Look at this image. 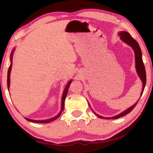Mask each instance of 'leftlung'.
Returning <instances> with one entry per match:
<instances>
[{
	"mask_svg": "<svg viewBox=\"0 0 153 153\" xmlns=\"http://www.w3.org/2000/svg\"><path fill=\"white\" fill-rule=\"evenodd\" d=\"M120 35L121 36V39L124 42H126L130 46L133 48L134 51V53H135V59H136V70L137 72H138V76L140 77V79L142 82V84H143V87H142V90L141 92V96L142 95V93L144 92V87L145 85H146V71H145V67H144V65L143 63V61H142V52H141V49L140 48V46L138 45V43L136 42V40H134V38L131 37V35L129 34L128 32H120ZM139 101V100H138ZM137 102L136 104H134L132 107H131L130 108H128V109L124 111L123 113H120V115H117L115 116V117H105V119H107V120H109V119H113V120H115V119H118L121 117H123V116L126 115L127 114H128L129 113H130L131 111L134 109V108L136 107V105H137ZM94 114H96L94 113ZM98 117L102 118V119H105V117H102V116H100L96 114Z\"/></svg>",
	"mask_w": 153,
	"mask_h": 153,
	"instance_id": "8db88e82",
	"label": "left lung"
}]
</instances>
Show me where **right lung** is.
<instances>
[{
  "instance_id": "obj_1",
  "label": "right lung",
  "mask_w": 153,
  "mask_h": 153,
  "mask_svg": "<svg viewBox=\"0 0 153 153\" xmlns=\"http://www.w3.org/2000/svg\"><path fill=\"white\" fill-rule=\"evenodd\" d=\"M13 51L11 52V65H10V66L9 67V70H8V74H7V86H8V88H9V84H10V73H11V67H12V56H13ZM71 83V81L69 82L68 84H67V86L65 87V90L63 92V96H62V100H61V112L59 113L57 115L55 116V117H54L53 118H51V119H48V120H30V119H27V118H25V120L31 121V122H33V123H50L51 121H53L56 120V119H57L59 116L61 115V114L62 113V111H63V108H64V102H65V98H66V96L67 94V91H68V89L69 88V86H70V84Z\"/></svg>"
}]
</instances>
